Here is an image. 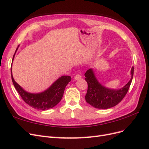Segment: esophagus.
Returning a JSON list of instances; mask_svg holds the SVG:
<instances>
[{"mask_svg":"<svg viewBox=\"0 0 149 149\" xmlns=\"http://www.w3.org/2000/svg\"><path fill=\"white\" fill-rule=\"evenodd\" d=\"M81 78V75H79V74H76V75L74 76V79L76 81V80H79V79H80Z\"/></svg>","mask_w":149,"mask_h":149,"instance_id":"1","label":"esophagus"}]
</instances>
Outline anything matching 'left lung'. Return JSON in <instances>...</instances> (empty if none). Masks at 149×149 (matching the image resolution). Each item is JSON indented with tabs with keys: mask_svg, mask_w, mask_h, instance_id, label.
I'll return each instance as SVG.
<instances>
[{
	"mask_svg": "<svg viewBox=\"0 0 149 149\" xmlns=\"http://www.w3.org/2000/svg\"><path fill=\"white\" fill-rule=\"evenodd\" d=\"M134 68L130 71V78L129 82L119 89H111L101 84L97 80L93 69L86 72L85 80L88 84L87 93L85 96L86 102L97 109H106L116 106L124 97L129 89L134 75Z\"/></svg>",
	"mask_w": 149,
	"mask_h": 149,
	"instance_id": "obj_1",
	"label": "left lung"
}]
</instances>
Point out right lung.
Returning a JSON list of instances; mask_svg holds the SVG:
<instances>
[{
  "label": "right lung",
  "instance_id": "add662e5",
  "mask_svg": "<svg viewBox=\"0 0 149 149\" xmlns=\"http://www.w3.org/2000/svg\"><path fill=\"white\" fill-rule=\"evenodd\" d=\"M19 47V46L17 47L13 56L12 63L14 60L15 53ZM11 76L13 84L23 100L31 107L42 111L51 109L60 102L63 96L66 86L71 80V78L70 76H61L45 91L37 93H31L25 91L19 84L16 83L13 77L12 68Z\"/></svg>",
  "mask_w": 149,
  "mask_h": 149
}]
</instances>
